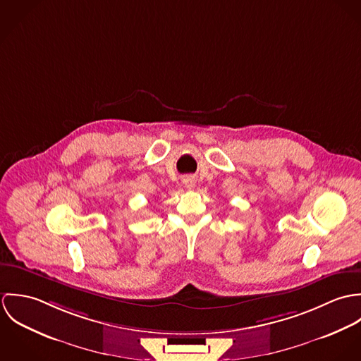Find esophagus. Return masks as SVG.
I'll return each mask as SVG.
<instances>
[{"instance_id": "1", "label": "esophagus", "mask_w": 361, "mask_h": 361, "mask_svg": "<svg viewBox=\"0 0 361 361\" xmlns=\"http://www.w3.org/2000/svg\"><path fill=\"white\" fill-rule=\"evenodd\" d=\"M182 182H183V185H185L186 189H193L195 185H196V179H195L193 176H185V178L182 179Z\"/></svg>"}]
</instances>
